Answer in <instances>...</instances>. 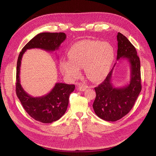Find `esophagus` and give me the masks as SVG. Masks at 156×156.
<instances>
[{
    "mask_svg": "<svg viewBox=\"0 0 156 156\" xmlns=\"http://www.w3.org/2000/svg\"><path fill=\"white\" fill-rule=\"evenodd\" d=\"M78 90H79L80 91L83 92V91H85V90L86 88H87V87H85V86H84V85H79V86H78Z\"/></svg>",
    "mask_w": 156,
    "mask_h": 156,
    "instance_id": "34e87169",
    "label": "esophagus"
}]
</instances>
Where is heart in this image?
<instances>
[{
  "label": "heart",
  "mask_w": 156,
  "mask_h": 156,
  "mask_svg": "<svg viewBox=\"0 0 156 156\" xmlns=\"http://www.w3.org/2000/svg\"><path fill=\"white\" fill-rule=\"evenodd\" d=\"M69 59L60 62L61 72L69 80L80 76V69L84 67L87 77L98 82L108 75L112 66L114 49L108 42L83 40L74 44L68 52Z\"/></svg>",
  "instance_id": "heart-1"
}]
</instances>
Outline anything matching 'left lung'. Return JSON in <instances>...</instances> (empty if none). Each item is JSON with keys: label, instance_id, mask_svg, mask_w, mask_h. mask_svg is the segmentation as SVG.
<instances>
[{"label": "left lung", "instance_id": "8db88e82", "mask_svg": "<svg viewBox=\"0 0 156 156\" xmlns=\"http://www.w3.org/2000/svg\"><path fill=\"white\" fill-rule=\"evenodd\" d=\"M117 60L126 59L130 67L129 83L117 87L112 83L114 64L103 82L95 88L96 97L93 108L98 117L108 121L120 119L130 111L141 92L140 62L135 47L121 33H118Z\"/></svg>", "mask_w": 156, "mask_h": 156}]
</instances>
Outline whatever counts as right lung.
I'll use <instances>...</instances> for the list:
<instances>
[{
	"mask_svg": "<svg viewBox=\"0 0 156 156\" xmlns=\"http://www.w3.org/2000/svg\"><path fill=\"white\" fill-rule=\"evenodd\" d=\"M66 38V35L64 33H41L25 45L18 56L16 68V95L29 115L43 123H51L64 115L68 108L69 95L74 91L75 86L57 83L47 94L42 97H32L24 90L20 83L21 59L28 49L37 48L47 52L55 51Z\"/></svg>",
	"mask_w": 156,
	"mask_h": 156,
	"instance_id": "obj_1",
	"label": "right lung"
}]
</instances>
